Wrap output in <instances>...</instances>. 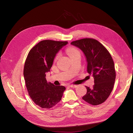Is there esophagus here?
Instances as JSON below:
<instances>
[{"label":"esophagus","instance_id":"obj_1","mask_svg":"<svg viewBox=\"0 0 133 133\" xmlns=\"http://www.w3.org/2000/svg\"><path fill=\"white\" fill-rule=\"evenodd\" d=\"M77 85H69V87H70L71 88H76L77 87Z\"/></svg>","mask_w":133,"mask_h":133}]
</instances>
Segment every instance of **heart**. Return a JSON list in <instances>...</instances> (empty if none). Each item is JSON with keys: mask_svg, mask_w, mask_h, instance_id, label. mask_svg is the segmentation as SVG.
I'll return each instance as SVG.
<instances>
[{"mask_svg": "<svg viewBox=\"0 0 133 133\" xmlns=\"http://www.w3.org/2000/svg\"><path fill=\"white\" fill-rule=\"evenodd\" d=\"M67 53L68 55H69V57H70V58L71 57H73V56H75L76 55H80V53L78 49H76V48H75L74 47H69L67 50ZM58 57H59V56L57 55V57H56L55 60H57L58 58Z\"/></svg>", "mask_w": 133, "mask_h": 133, "instance_id": "heart-1", "label": "heart"}]
</instances>
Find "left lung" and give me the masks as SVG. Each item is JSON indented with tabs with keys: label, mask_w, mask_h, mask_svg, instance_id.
Listing matches in <instances>:
<instances>
[{
	"label": "left lung",
	"mask_w": 133,
	"mask_h": 133,
	"mask_svg": "<svg viewBox=\"0 0 133 133\" xmlns=\"http://www.w3.org/2000/svg\"><path fill=\"white\" fill-rule=\"evenodd\" d=\"M71 45L80 48L87 62V72L92 75L94 85L86 86L87 93L82 99L96 106L105 101L112 91L116 77L114 63L109 52L97 40L84 38L74 41Z\"/></svg>",
	"instance_id": "left-lung-1"
}]
</instances>
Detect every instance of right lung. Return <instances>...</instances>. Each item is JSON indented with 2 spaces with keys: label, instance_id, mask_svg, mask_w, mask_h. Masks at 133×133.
I'll use <instances>...</instances> for the list:
<instances>
[{
  "label": "right lung",
  "instance_id": "1",
  "mask_svg": "<svg viewBox=\"0 0 133 133\" xmlns=\"http://www.w3.org/2000/svg\"><path fill=\"white\" fill-rule=\"evenodd\" d=\"M67 41L45 40L34 46L28 54L24 76L28 93L33 101L41 108L50 109L61 99L66 88L47 82L46 74L50 71L55 55Z\"/></svg>",
  "mask_w": 133,
  "mask_h": 133
}]
</instances>
